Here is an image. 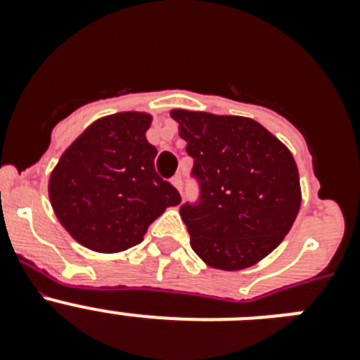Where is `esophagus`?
<instances>
[{
    "label": "esophagus",
    "instance_id": "esophagus-1",
    "mask_svg": "<svg viewBox=\"0 0 360 360\" xmlns=\"http://www.w3.org/2000/svg\"><path fill=\"white\" fill-rule=\"evenodd\" d=\"M171 184H173V186L178 189V193L182 195V187H184L182 176H180V174H176V176H173V178H171Z\"/></svg>",
    "mask_w": 360,
    "mask_h": 360
}]
</instances>
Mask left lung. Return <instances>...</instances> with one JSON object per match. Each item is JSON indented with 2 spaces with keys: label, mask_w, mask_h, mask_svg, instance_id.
Returning <instances> with one entry per match:
<instances>
[{
  "label": "left lung",
  "mask_w": 360,
  "mask_h": 360,
  "mask_svg": "<svg viewBox=\"0 0 360 360\" xmlns=\"http://www.w3.org/2000/svg\"><path fill=\"white\" fill-rule=\"evenodd\" d=\"M195 158L202 198L180 209L191 247L205 265L236 272L285 240L301 207L290 149L249 117L171 110Z\"/></svg>",
  "instance_id": "left-lung-1"
}]
</instances>
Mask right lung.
<instances>
[{"label": "right lung", "mask_w": 360, "mask_h": 360, "mask_svg": "<svg viewBox=\"0 0 360 360\" xmlns=\"http://www.w3.org/2000/svg\"><path fill=\"white\" fill-rule=\"evenodd\" d=\"M146 111H119L91 122L65 149L49 178V198L73 240L101 254L128 250L149 225L180 203L155 173L157 148L146 139Z\"/></svg>", "instance_id": "add662e5"}]
</instances>
